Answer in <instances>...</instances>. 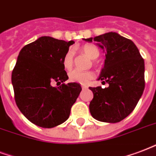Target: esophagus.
<instances>
[{
  "instance_id": "esophagus-1",
  "label": "esophagus",
  "mask_w": 156,
  "mask_h": 156,
  "mask_svg": "<svg viewBox=\"0 0 156 156\" xmlns=\"http://www.w3.org/2000/svg\"><path fill=\"white\" fill-rule=\"evenodd\" d=\"M81 88H82L83 90H85V89H87V86H86V85H81Z\"/></svg>"
}]
</instances>
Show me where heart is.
<instances>
[{"label": "heart", "instance_id": "heart-1", "mask_svg": "<svg viewBox=\"0 0 156 156\" xmlns=\"http://www.w3.org/2000/svg\"><path fill=\"white\" fill-rule=\"evenodd\" d=\"M80 51L87 55L92 60H94L99 56V50L97 46L94 44H85L81 47ZM63 67L66 70H71L73 66V53L71 51H68L63 57ZM69 80L71 82H76L80 84H88L94 78V73L93 71H80L78 70L71 71L68 75Z\"/></svg>", "mask_w": 156, "mask_h": 156}]
</instances>
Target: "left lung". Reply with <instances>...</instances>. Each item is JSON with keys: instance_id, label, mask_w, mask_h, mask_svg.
<instances>
[{"instance_id": "8db88e82", "label": "left lung", "mask_w": 156, "mask_h": 156, "mask_svg": "<svg viewBox=\"0 0 156 156\" xmlns=\"http://www.w3.org/2000/svg\"><path fill=\"white\" fill-rule=\"evenodd\" d=\"M105 51L106 59L99 80L108 87L90 90L94 98L90 111L96 120L115 123L123 120L134 110L145 89V63L134 43L117 33L109 32L94 38Z\"/></svg>"}]
</instances>
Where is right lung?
<instances>
[{"label": "right lung", "instance_id": "obj_1", "mask_svg": "<svg viewBox=\"0 0 156 156\" xmlns=\"http://www.w3.org/2000/svg\"><path fill=\"white\" fill-rule=\"evenodd\" d=\"M74 41L43 36L21 49L11 75L15 100L32 123L51 128L68 119L81 86L64 84L68 76L62 60ZM55 82L63 84L52 86Z\"/></svg>", "mask_w": 156, "mask_h": 156}]
</instances>
